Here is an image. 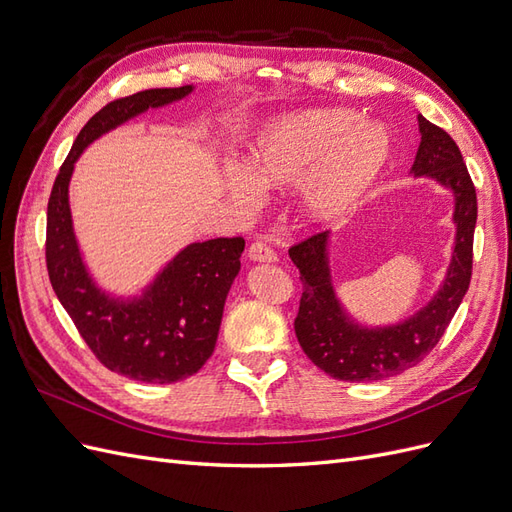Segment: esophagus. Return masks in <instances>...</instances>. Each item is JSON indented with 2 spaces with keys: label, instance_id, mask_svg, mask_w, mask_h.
Instances as JSON below:
<instances>
[{
  "label": "esophagus",
  "instance_id": "esophagus-1",
  "mask_svg": "<svg viewBox=\"0 0 512 512\" xmlns=\"http://www.w3.org/2000/svg\"><path fill=\"white\" fill-rule=\"evenodd\" d=\"M247 254H250L252 260H258V262H273V260H277V254H275L273 247L267 241H262V239L252 241L250 247H247Z\"/></svg>",
  "mask_w": 512,
  "mask_h": 512
}]
</instances>
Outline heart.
Here are the masks:
<instances>
[{
    "instance_id": "1",
    "label": "heart",
    "mask_w": 512,
    "mask_h": 512,
    "mask_svg": "<svg viewBox=\"0 0 512 512\" xmlns=\"http://www.w3.org/2000/svg\"><path fill=\"white\" fill-rule=\"evenodd\" d=\"M329 108L286 117L260 136L247 170L235 168L230 190L245 207L260 200L258 190L288 188L303 181V207L314 220L344 215L374 179L391 153V138L380 126Z\"/></svg>"
}]
</instances>
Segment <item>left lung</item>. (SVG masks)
Wrapping results in <instances>:
<instances>
[{
  "label": "left lung",
  "mask_w": 512,
  "mask_h": 512,
  "mask_svg": "<svg viewBox=\"0 0 512 512\" xmlns=\"http://www.w3.org/2000/svg\"><path fill=\"white\" fill-rule=\"evenodd\" d=\"M421 145L414 175H429L455 192L457 241L446 282L425 309L391 329L354 327L339 307L327 267V232L290 245V258L303 282L294 333L307 359L324 374L346 382H371L401 374L438 346L470 288L476 228V188L451 134L418 115Z\"/></svg>",
  "instance_id": "8db88e82"
}]
</instances>
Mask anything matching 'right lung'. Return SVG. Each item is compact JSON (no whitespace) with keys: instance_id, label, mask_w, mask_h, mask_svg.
<instances>
[{"instance_id":"1","label":"right lung","mask_w":512,"mask_h":512,"mask_svg":"<svg viewBox=\"0 0 512 512\" xmlns=\"http://www.w3.org/2000/svg\"><path fill=\"white\" fill-rule=\"evenodd\" d=\"M190 91L192 85L145 89L102 106L76 136L46 209V269L59 303L96 359L138 382L185 380L207 363L218 339L226 294L241 269L245 239L220 237L185 247L141 301H111L91 284L81 262L72 235L68 181L76 158L100 134Z\"/></svg>"}]
</instances>
